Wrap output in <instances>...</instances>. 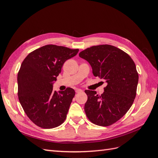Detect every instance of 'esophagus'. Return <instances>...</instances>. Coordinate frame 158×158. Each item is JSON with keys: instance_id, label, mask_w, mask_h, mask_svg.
I'll return each instance as SVG.
<instances>
[{"instance_id": "esophagus-1", "label": "esophagus", "mask_w": 158, "mask_h": 158, "mask_svg": "<svg viewBox=\"0 0 158 158\" xmlns=\"http://www.w3.org/2000/svg\"><path fill=\"white\" fill-rule=\"evenodd\" d=\"M82 92H83L82 89H76V92L77 93V94H79V93H82Z\"/></svg>"}]
</instances>
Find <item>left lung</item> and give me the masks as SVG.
Instances as JSON below:
<instances>
[{
  "instance_id": "8db88e82",
  "label": "left lung",
  "mask_w": 158,
  "mask_h": 158,
  "mask_svg": "<svg viewBox=\"0 0 158 158\" xmlns=\"http://www.w3.org/2000/svg\"><path fill=\"white\" fill-rule=\"evenodd\" d=\"M79 56L89 63L94 76L107 84L101 95L85 90L86 116L95 125H111L125 115L135 99L138 82L136 65L125 52L110 45L91 47L81 51Z\"/></svg>"
}]
</instances>
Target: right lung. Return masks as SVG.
I'll return each mask as SVG.
<instances>
[{
    "label": "right lung",
    "instance_id": "1",
    "mask_svg": "<svg viewBox=\"0 0 158 158\" xmlns=\"http://www.w3.org/2000/svg\"><path fill=\"white\" fill-rule=\"evenodd\" d=\"M78 49L47 45L30 52L18 74V99L27 116L44 128L59 127L65 121L74 90L67 88L57 93L52 85L64 62Z\"/></svg>",
    "mask_w": 158,
    "mask_h": 158
}]
</instances>
